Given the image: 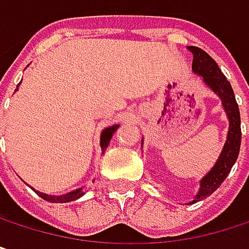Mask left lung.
<instances>
[{
	"mask_svg": "<svg viewBox=\"0 0 249 249\" xmlns=\"http://www.w3.org/2000/svg\"><path fill=\"white\" fill-rule=\"evenodd\" d=\"M193 53V63L192 69L195 73L203 77L205 83L219 95L222 99L225 111L229 118V131H228V140L225 142L224 150L213 166V169L206 174L202 181H200V190L196 195L195 200L192 203H196L208 196H211L226 178L229 174L232 166L235 164L238 154H239V147H241V117H239V108L232 90V86L226 76L221 72L218 63L202 49L189 46L187 47Z\"/></svg>",
	"mask_w": 249,
	"mask_h": 249,
	"instance_id": "8db88e82",
	"label": "left lung"
}]
</instances>
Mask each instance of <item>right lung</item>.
Returning a JSON list of instances; mask_svg holds the SVG:
<instances>
[{
    "label": "right lung",
    "instance_id": "right-lung-1",
    "mask_svg": "<svg viewBox=\"0 0 249 249\" xmlns=\"http://www.w3.org/2000/svg\"><path fill=\"white\" fill-rule=\"evenodd\" d=\"M20 85V83H18ZM117 128H118V125H114V126H109V128H107V129H104L102 131V135H101V147H102V150L105 148V147H108V144H109V140H111V137H112V134L117 131ZM41 199H44V200H47V202H54V203H66V202H72V200H76V199H79L82 195H83V192H82V189H77L75 192H71V193H68V195H62V196H50V195H46V193H41V192H37V190H34Z\"/></svg>",
    "mask_w": 249,
    "mask_h": 249
}]
</instances>
